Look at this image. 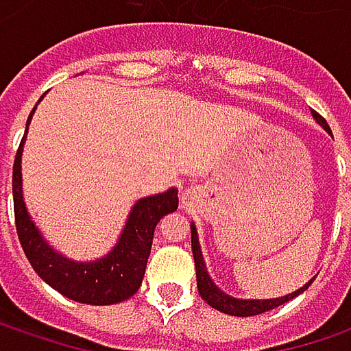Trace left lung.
Returning <instances> with one entry per match:
<instances>
[{"instance_id":"1","label":"left lung","mask_w":351,"mask_h":351,"mask_svg":"<svg viewBox=\"0 0 351 351\" xmlns=\"http://www.w3.org/2000/svg\"><path fill=\"white\" fill-rule=\"evenodd\" d=\"M313 119L317 123L327 132L331 134L327 121L313 111ZM191 247H193V258H195V270H197V289H199V295L203 301H207V305H211L213 309L221 311V313H228V315L234 317H252L260 315V313H266L270 309H276L285 303H289L291 299L299 297L303 291H307L311 287V282L315 280V276L305 282L301 289L285 295V297H276V299H236L228 293H223L209 276L207 272V266H205V258H203V252H201V244H199V236H197V228L195 223H191Z\"/></svg>"}]
</instances>
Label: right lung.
I'll return each instance as SVG.
<instances>
[{
	"label": "right lung",
	"instance_id": "1",
	"mask_svg": "<svg viewBox=\"0 0 351 351\" xmlns=\"http://www.w3.org/2000/svg\"><path fill=\"white\" fill-rule=\"evenodd\" d=\"M34 111L36 107L30 111V117L26 121V132L14 160V178H12L16 230H18L20 244L24 247L32 268L38 272V276L66 299L85 305H115L128 301L138 293L144 280L152 238L158 221L167 213L176 211L178 207V191L171 186L165 193L138 199L125 219V226L117 242L106 256L89 262L66 258L64 254H60L46 242L32 215L28 213L24 201L22 152Z\"/></svg>",
	"mask_w": 351,
	"mask_h": 351
}]
</instances>
